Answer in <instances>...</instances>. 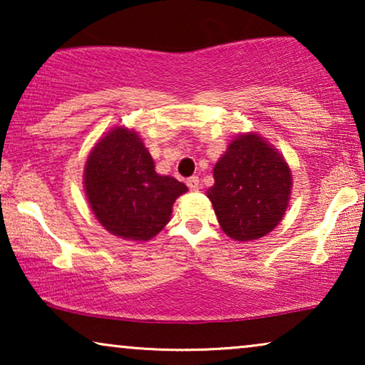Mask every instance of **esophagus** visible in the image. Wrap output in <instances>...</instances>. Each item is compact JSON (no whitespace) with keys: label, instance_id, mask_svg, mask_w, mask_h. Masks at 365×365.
Instances as JSON below:
<instances>
[{"label":"esophagus","instance_id":"34e87169","mask_svg":"<svg viewBox=\"0 0 365 365\" xmlns=\"http://www.w3.org/2000/svg\"><path fill=\"white\" fill-rule=\"evenodd\" d=\"M186 184H187V187L191 189V191H197V189H199V178L197 176H191L186 181Z\"/></svg>","mask_w":365,"mask_h":365}]
</instances>
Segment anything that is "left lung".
Here are the masks:
<instances>
[{"mask_svg": "<svg viewBox=\"0 0 365 365\" xmlns=\"http://www.w3.org/2000/svg\"><path fill=\"white\" fill-rule=\"evenodd\" d=\"M207 189L222 231L236 241L271 232L286 212L292 176L281 154L257 134H242L214 166Z\"/></svg>", "mask_w": 365, "mask_h": 365, "instance_id": "1", "label": "left lung"}]
</instances>
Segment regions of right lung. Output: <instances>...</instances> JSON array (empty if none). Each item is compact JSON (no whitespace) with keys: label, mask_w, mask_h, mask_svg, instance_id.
I'll return each mask as SVG.
<instances>
[{"label":"right lung","mask_w":365,"mask_h":365,"mask_svg":"<svg viewBox=\"0 0 365 365\" xmlns=\"http://www.w3.org/2000/svg\"><path fill=\"white\" fill-rule=\"evenodd\" d=\"M84 189L94 216L114 236L148 241L169 222L176 197L186 184L159 176L134 131L116 128L89 154Z\"/></svg>","instance_id":"1"}]
</instances>
